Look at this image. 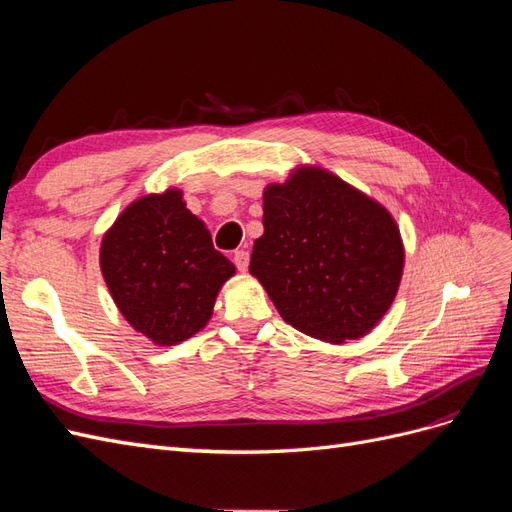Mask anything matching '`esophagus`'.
Masks as SVG:
<instances>
[{
    "label": "esophagus",
    "mask_w": 512,
    "mask_h": 512,
    "mask_svg": "<svg viewBox=\"0 0 512 512\" xmlns=\"http://www.w3.org/2000/svg\"><path fill=\"white\" fill-rule=\"evenodd\" d=\"M232 260H235V265L239 271H245L247 265H250V254H247L245 250H237L235 254H232Z\"/></svg>",
    "instance_id": "34e87169"
}]
</instances>
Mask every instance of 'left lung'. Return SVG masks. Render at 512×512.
I'll use <instances>...</instances> for the list:
<instances>
[{
  "label": "left lung",
  "instance_id": "obj_1",
  "mask_svg": "<svg viewBox=\"0 0 512 512\" xmlns=\"http://www.w3.org/2000/svg\"><path fill=\"white\" fill-rule=\"evenodd\" d=\"M250 273L294 329L342 344L367 335L404 273L393 215L327 168L299 166L262 192Z\"/></svg>",
  "mask_w": 512,
  "mask_h": 512
}]
</instances>
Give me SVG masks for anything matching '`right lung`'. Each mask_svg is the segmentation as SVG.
I'll return each instance as SVG.
<instances>
[{"label": "right lung", "instance_id": "1", "mask_svg": "<svg viewBox=\"0 0 512 512\" xmlns=\"http://www.w3.org/2000/svg\"><path fill=\"white\" fill-rule=\"evenodd\" d=\"M100 269L130 327L156 346H175L207 327L235 265L215 250L183 192L136 198L104 232Z\"/></svg>", "mask_w": 512, "mask_h": 512}]
</instances>
